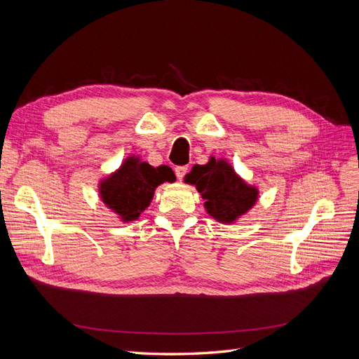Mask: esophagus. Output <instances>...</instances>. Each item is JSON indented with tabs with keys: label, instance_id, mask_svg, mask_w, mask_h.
Segmentation results:
<instances>
[{
	"label": "esophagus",
	"instance_id": "1",
	"mask_svg": "<svg viewBox=\"0 0 359 359\" xmlns=\"http://www.w3.org/2000/svg\"><path fill=\"white\" fill-rule=\"evenodd\" d=\"M186 173H187V166H177L175 168V175H177V178L180 181L184 178V175H186Z\"/></svg>",
	"mask_w": 359,
	"mask_h": 359
}]
</instances>
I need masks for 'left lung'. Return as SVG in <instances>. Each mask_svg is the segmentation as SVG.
<instances>
[{"instance_id": "8db88e82", "label": "left lung", "mask_w": 359, "mask_h": 359, "mask_svg": "<svg viewBox=\"0 0 359 359\" xmlns=\"http://www.w3.org/2000/svg\"><path fill=\"white\" fill-rule=\"evenodd\" d=\"M186 181L196 186L206 201V211L222 223L235 222L252 208L257 199L255 187L247 186L224 160L214 157L206 165L194 166L186 175Z\"/></svg>"}]
</instances>
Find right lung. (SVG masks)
I'll list each match as a JSON object with an SVG mask.
<instances>
[{"instance_id": "add662e5", "label": "right lung", "mask_w": 359, "mask_h": 359, "mask_svg": "<svg viewBox=\"0 0 359 359\" xmlns=\"http://www.w3.org/2000/svg\"><path fill=\"white\" fill-rule=\"evenodd\" d=\"M173 180L170 168H153L147 161L128 157L114 175L102 182L100 196L124 222H132L149 205L158 184Z\"/></svg>"}]
</instances>
